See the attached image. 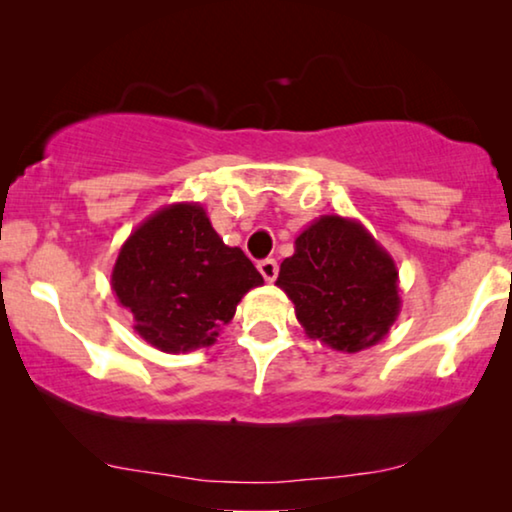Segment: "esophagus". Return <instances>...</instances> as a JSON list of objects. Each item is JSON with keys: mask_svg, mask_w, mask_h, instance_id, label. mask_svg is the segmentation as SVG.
<instances>
[{"mask_svg": "<svg viewBox=\"0 0 512 512\" xmlns=\"http://www.w3.org/2000/svg\"><path fill=\"white\" fill-rule=\"evenodd\" d=\"M258 270H261V275L265 282H275L277 279V272H279V265L275 258H263L261 263H258Z\"/></svg>", "mask_w": 512, "mask_h": 512, "instance_id": "esophagus-1", "label": "esophagus"}]
</instances>
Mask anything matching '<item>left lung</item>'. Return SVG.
<instances>
[{
	"instance_id": "left-lung-1",
	"label": "left lung",
	"mask_w": 512,
	"mask_h": 512,
	"mask_svg": "<svg viewBox=\"0 0 512 512\" xmlns=\"http://www.w3.org/2000/svg\"><path fill=\"white\" fill-rule=\"evenodd\" d=\"M279 265L277 286L312 340L356 354L387 338L401 312L398 270L361 221L319 216Z\"/></svg>"
}]
</instances>
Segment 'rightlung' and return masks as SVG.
<instances>
[{
    "label": "right lung",
    "mask_w": 512,
    "mask_h": 512,
    "mask_svg": "<svg viewBox=\"0 0 512 512\" xmlns=\"http://www.w3.org/2000/svg\"><path fill=\"white\" fill-rule=\"evenodd\" d=\"M261 284V272L221 240L198 202L165 205L139 223L111 270V291L135 333L167 354L214 345L237 303Z\"/></svg>",
    "instance_id": "right-lung-1"
}]
</instances>
